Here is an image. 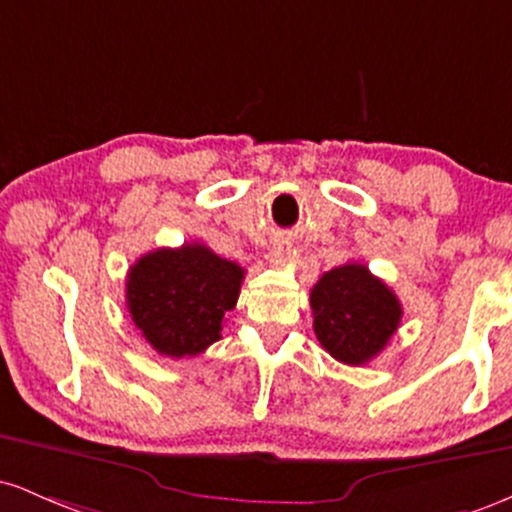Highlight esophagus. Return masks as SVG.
Returning a JSON list of instances; mask_svg holds the SVG:
<instances>
[{
	"instance_id": "1",
	"label": "esophagus",
	"mask_w": 512,
	"mask_h": 512,
	"mask_svg": "<svg viewBox=\"0 0 512 512\" xmlns=\"http://www.w3.org/2000/svg\"><path fill=\"white\" fill-rule=\"evenodd\" d=\"M286 257H289V243H276L272 252H269V260H272V264H284Z\"/></svg>"
}]
</instances>
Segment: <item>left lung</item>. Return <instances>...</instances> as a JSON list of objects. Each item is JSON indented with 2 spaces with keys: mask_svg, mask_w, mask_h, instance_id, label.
Segmentation results:
<instances>
[{
  "mask_svg": "<svg viewBox=\"0 0 512 512\" xmlns=\"http://www.w3.org/2000/svg\"><path fill=\"white\" fill-rule=\"evenodd\" d=\"M313 327L327 354L346 366H366L390 342L402 303L366 264H342L310 289Z\"/></svg>",
  "mask_w": 512,
  "mask_h": 512,
  "instance_id": "8db88e82",
  "label": "left lung"
}]
</instances>
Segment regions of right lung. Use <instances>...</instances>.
Wrapping results in <instances>:
<instances>
[{
    "instance_id": "right-lung-1",
    "label": "right lung",
    "mask_w": 512,
    "mask_h": 512,
    "mask_svg": "<svg viewBox=\"0 0 512 512\" xmlns=\"http://www.w3.org/2000/svg\"><path fill=\"white\" fill-rule=\"evenodd\" d=\"M245 269L202 243L146 252L129 267L127 310L158 354H202L221 339L223 315L236 308Z\"/></svg>"
}]
</instances>
